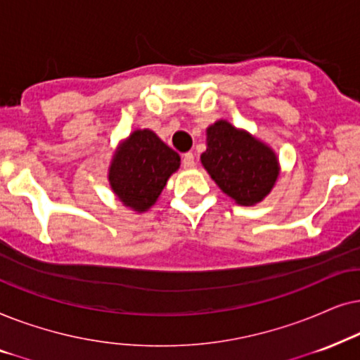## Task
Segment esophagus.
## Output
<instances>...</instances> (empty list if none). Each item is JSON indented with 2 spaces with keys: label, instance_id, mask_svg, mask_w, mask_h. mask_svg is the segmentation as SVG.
<instances>
[{
  "label": "esophagus",
  "instance_id": "1",
  "mask_svg": "<svg viewBox=\"0 0 360 360\" xmlns=\"http://www.w3.org/2000/svg\"><path fill=\"white\" fill-rule=\"evenodd\" d=\"M194 155L193 153H186V155L183 156V167L184 169H193L194 167Z\"/></svg>",
  "mask_w": 360,
  "mask_h": 360
}]
</instances>
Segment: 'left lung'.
I'll return each mask as SVG.
<instances>
[{"label": "left lung", "mask_w": 360, "mask_h": 360, "mask_svg": "<svg viewBox=\"0 0 360 360\" xmlns=\"http://www.w3.org/2000/svg\"><path fill=\"white\" fill-rule=\"evenodd\" d=\"M200 161L219 188L242 205L260 202L278 177L275 153L224 120L207 128Z\"/></svg>", "instance_id": "obj_1"}]
</instances>
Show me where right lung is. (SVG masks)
<instances>
[{"mask_svg": "<svg viewBox=\"0 0 360 360\" xmlns=\"http://www.w3.org/2000/svg\"><path fill=\"white\" fill-rule=\"evenodd\" d=\"M181 158L150 130H136L120 145L110 166V186L118 199L145 212L156 202Z\"/></svg>", "mask_w": 360, "mask_h": 360, "instance_id": "1", "label": "right lung"}]
</instances>
